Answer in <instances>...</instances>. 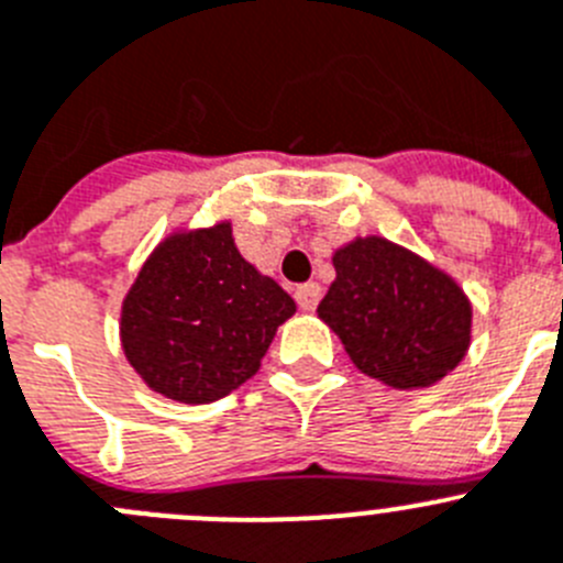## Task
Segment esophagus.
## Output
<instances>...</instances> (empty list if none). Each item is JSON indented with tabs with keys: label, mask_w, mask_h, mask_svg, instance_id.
<instances>
[{
	"label": "esophagus",
	"mask_w": 563,
	"mask_h": 563,
	"mask_svg": "<svg viewBox=\"0 0 563 563\" xmlns=\"http://www.w3.org/2000/svg\"><path fill=\"white\" fill-rule=\"evenodd\" d=\"M296 301H298V307L303 309V312H312V309L318 307V301H321V285H316V282L298 285L296 287Z\"/></svg>",
	"instance_id": "34e87169"
}]
</instances>
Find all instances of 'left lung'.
I'll use <instances>...</instances> for the list:
<instances>
[{
    "label": "left lung",
    "instance_id": "8db88e82",
    "mask_svg": "<svg viewBox=\"0 0 563 563\" xmlns=\"http://www.w3.org/2000/svg\"><path fill=\"white\" fill-rule=\"evenodd\" d=\"M318 318L371 379L399 390L441 383L472 345V301L446 271L379 234L332 254Z\"/></svg>",
    "mask_w": 563,
    "mask_h": 563
}]
</instances>
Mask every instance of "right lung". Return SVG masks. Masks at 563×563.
Segmentation results:
<instances>
[{
    "mask_svg": "<svg viewBox=\"0 0 563 563\" xmlns=\"http://www.w3.org/2000/svg\"><path fill=\"white\" fill-rule=\"evenodd\" d=\"M296 301L242 260L231 220L175 229L122 298L128 363L156 394L184 405L229 396L260 371Z\"/></svg>",
    "mask_w": 563,
    "mask_h": 563,
    "instance_id": "add662e5",
    "label": "right lung"
}]
</instances>
